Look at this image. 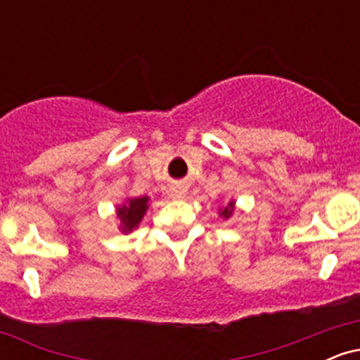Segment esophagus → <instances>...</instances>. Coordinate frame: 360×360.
<instances>
[{"label":"esophagus","mask_w":360,"mask_h":360,"mask_svg":"<svg viewBox=\"0 0 360 360\" xmlns=\"http://www.w3.org/2000/svg\"><path fill=\"white\" fill-rule=\"evenodd\" d=\"M186 194V189L181 188V186H176V188L171 189V196L174 198V200H181V198H184Z\"/></svg>","instance_id":"1"}]
</instances>
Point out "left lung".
<instances>
[{
	"mask_svg": "<svg viewBox=\"0 0 360 360\" xmlns=\"http://www.w3.org/2000/svg\"><path fill=\"white\" fill-rule=\"evenodd\" d=\"M233 212H235V201H230V203L226 205L225 208L218 210V213H220V217L225 218V220H229V218L233 214Z\"/></svg>",
	"mask_w": 360,
	"mask_h": 360,
	"instance_id": "8db88e82",
	"label": "left lung"
}]
</instances>
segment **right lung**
Listing matches in <instances>:
<instances>
[{"instance_id":"add662e5","label":"right lung","mask_w":360,"mask_h":360,"mask_svg":"<svg viewBox=\"0 0 360 360\" xmlns=\"http://www.w3.org/2000/svg\"><path fill=\"white\" fill-rule=\"evenodd\" d=\"M148 210V196L128 198L122 206L117 208V217L120 220V230L123 233H130L142 221L143 214Z\"/></svg>"}]
</instances>
